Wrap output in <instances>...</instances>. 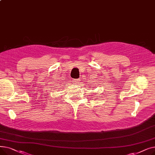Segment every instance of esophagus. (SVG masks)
Returning <instances> with one entry per match:
<instances>
[{
  "label": "esophagus",
  "mask_w": 155,
  "mask_h": 155,
  "mask_svg": "<svg viewBox=\"0 0 155 155\" xmlns=\"http://www.w3.org/2000/svg\"><path fill=\"white\" fill-rule=\"evenodd\" d=\"M80 78H78V79H75V80H74V82H75V84H79V83H80Z\"/></svg>",
  "instance_id": "obj_1"
}]
</instances>
